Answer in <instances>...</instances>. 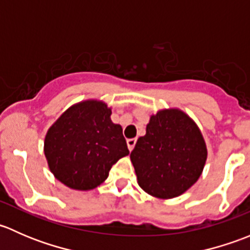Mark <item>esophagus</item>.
Returning a JSON list of instances; mask_svg holds the SVG:
<instances>
[{
	"label": "esophagus",
	"instance_id": "34e87169",
	"mask_svg": "<svg viewBox=\"0 0 250 250\" xmlns=\"http://www.w3.org/2000/svg\"><path fill=\"white\" fill-rule=\"evenodd\" d=\"M135 144H137V139H135V138L127 140V145H128V148H129V151H132L133 148H134Z\"/></svg>",
	"mask_w": 250,
	"mask_h": 250
}]
</instances>
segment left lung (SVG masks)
<instances>
[{"mask_svg":"<svg viewBox=\"0 0 250 250\" xmlns=\"http://www.w3.org/2000/svg\"><path fill=\"white\" fill-rule=\"evenodd\" d=\"M207 146L196 123L178 109L152 115L130 153L138 184L155 197L174 198L191 188L202 174Z\"/></svg>","mask_w":250,"mask_h":250,"instance_id":"left-lung-1","label":"left lung"}]
</instances>
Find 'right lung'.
I'll return each mask as SVG.
<instances>
[{"mask_svg": "<svg viewBox=\"0 0 250 250\" xmlns=\"http://www.w3.org/2000/svg\"><path fill=\"white\" fill-rule=\"evenodd\" d=\"M103 102L85 100L67 109L44 138L50 172L67 188L92 190L104 183L120 158L129 153L122 127Z\"/></svg>", "mask_w": 250, "mask_h": 250, "instance_id": "add662e5", "label": "right lung"}]
</instances>
